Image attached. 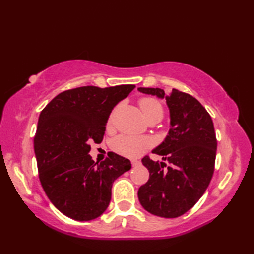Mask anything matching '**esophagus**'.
Returning <instances> with one entry per match:
<instances>
[{"label":"esophagus","mask_w":254,"mask_h":254,"mask_svg":"<svg viewBox=\"0 0 254 254\" xmlns=\"http://www.w3.org/2000/svg\"><path fill=\"white\" fill-rule=\"evenodd\" d=\"M131 163H132V166H133V167H135V166H137V165L141 164L137 159H132V160H131Z\"/></svg>","instance_id":"34e87169"}]
</instances>
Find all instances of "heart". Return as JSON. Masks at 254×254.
<instances>
[{
  "instance_id": "b5f03b06",
  "label": "heart",
  "mask_w": 254,
  "mask_h": 254,
  "mask_svg": "<svg viewBox=\"0 0 254 254\" xmlns=\"http://www.w3.org/2000/svg\"><path fill=\"white\" fill-rule=\"evenodd\" d=\"M139 106H141L143 115L146 118V120L153 117H158L159 119L163 118V107L156 99L149 98V97L142 98L139 100ZM148 146V139L139 136L121 135L112 142L113 150L122 156H127V157H137Z\"/></svg>"
}]
</instances>
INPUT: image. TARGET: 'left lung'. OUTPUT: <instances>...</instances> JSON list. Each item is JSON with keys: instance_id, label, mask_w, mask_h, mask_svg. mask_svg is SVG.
<instances>
[{"instance_id": "left-lung-1", "label": "left lung", "mask_w": 254, "mask_h": 254, "mask_svg": "<svg viewBox=\"0 0 254 254\" xmlns=\"http://www.w3.org/2000/svg\"><path fill=\"white\" fill-rule=\"evenodd\" d=\"M143 94L165 99L169 109L170 128L164 142L152 150L170 166L142 159L149 171L148 181L138 189L137 196L148 213L176 218L187 213L206 191L213 177L217 141L212 118L197 99L172 89L166 95L160 88H137Z\"/></svg>"}]
</instances>
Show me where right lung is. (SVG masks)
<instances>
[{
    "label": "right lung",
    "instance_id": "obj_1",
    "mask_svg": "<svg viewBox=\"0 0 254 254\" xmlns=\"http://www.w3.org/2000/svg\"><path fill=\"white\" fill-rule=\"evenodd\" d=\"M134 87L65 90L40 112L34 139L39 179L51 203L65 216L79 222L99 217L110 203L113 181L131 169V161L116 153L100 164L88 153L90 142L104 138L113 108Z\"/></svg>",
    "mask_w": 254,
    "mask_h": 254
}]
</instances>
